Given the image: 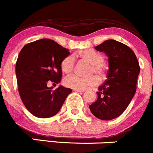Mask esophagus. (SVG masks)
<instances>
[{"label":"esophagus","mask_w":153,"mask_h":153,"mask_svg":"<svg viewBox=\"0 0 153 153\" xmlns=\"http://www.w3.org/2000/svg\"><path fill=\"white\" fill-rule=\"evenodd\" d=\"M74 91H78V92H83L84 90H79V89H74Z\"/></svg>","instance_id":"34e87169"}]
</instances>
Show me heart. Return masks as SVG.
Masks as SVG:
<instances>
[{"label":"heart","mask_w":153,"mask_h":153,"mask_svg":"<svg viewBox=\"0 0 153 153\" xmlns=\"http://www.w3.org/2000/svg\"><path fill=\"white\" fill-rule=\"evenodd\" d=\"M75 56L91 64L90 74H97L101 79L105 78L107 73V65L104 61V56L101 52L93 49H87L76 53ZM75 62L74 56L71 55L66 56L61 62V69L65 74H70L74 69ZM97 77L93 75L89 77H81L74 74L65 78L64 84L65 86L73 89L85 90L99 83V79Z\"/></svg>","instance_id":"1"}]
</instances>
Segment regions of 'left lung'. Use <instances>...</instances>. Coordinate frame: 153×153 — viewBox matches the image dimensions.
Segmentation results:
<instances>
[{"instance_id":"obj_1","label":"left lung","mask_w":153,"mask_h":153,"mask_svg":"<svg viewBox=\"0 0 153 153\" xmlns=\"http://www.w3.org/2000/svg\"><path fill=\"white\" fill-rule=\"evenodd\" d=\"M94 49L108 56L109 71L89 108L97 119L111 120L126 110L136 92L139 62L131 48L116 40H107Z\"/></svg>"}]
</instances>
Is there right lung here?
Wrapping results in <instances>:
<instances>
[{
  "mask_svg": "<svg viewBox=\"0 0 153 153\" xmlns=\"http://www.w3.org/2000/svg\"><path fill=\"white\" fill-rule=\"evenodd\" d=\"M70 52L49 39L25 45L16 64L18 89L27 110L38 118H49L60 110L71 88L47 86L50 81L59 84L62 76L61 62Z\"/></svg>",
  "mask_w": 153,
  "mask_h": 153,
  "instance_id": "obj_1",
  "label": "right lung"
}]
</instances>
